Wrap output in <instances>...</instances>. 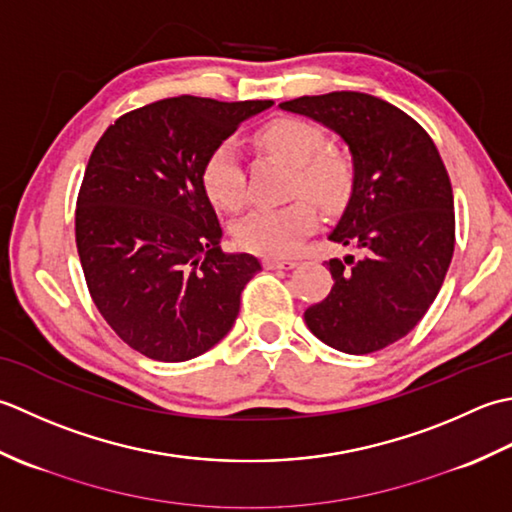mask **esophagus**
<instances>
[{"mask_svg":"<svg viewBox=\"0 0 512 512\" xmlns=\"http://www.w3.org/2000/svg\"><path fill=\"white\" fill-rule=\"evenodd\" d=\"M298 263L294 258H265V267L267 269H291Z\"/></svg>","mask_w":512,"mask_h":512,"instance_id":"34e87169","label":"esophagus"}]
</instances>
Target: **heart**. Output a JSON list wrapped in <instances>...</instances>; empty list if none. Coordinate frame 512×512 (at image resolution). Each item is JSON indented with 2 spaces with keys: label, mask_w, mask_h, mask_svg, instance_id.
I'll return each instance as SVG.
<instances>
[{
  "label": "heart",
  "mask_w": 512,
  "mask_h": 512,
  "mask_svg": "<svg viewBox=\"0 0 512 512\" xmlns=\"http://www.w3.org/2000/svg\"><path fill=\"white\" fill-rule=\"evenodd\" d=\"M260 145L294 165L291 194H309L327 212H336L349 201L353 165L338 150L325 148V134L314 123L283 117L267 123L256 134ZM207 196L225 210L245 203V170L236 141L225 139L207 154L203 163ZM318 210L307 196L278 207H258L236 225V241L249 252L265 256L291 254L302 236L318 227Z\"/></svg>",
  "instance_id": "1"
}]
</instances>
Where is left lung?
Returning a JSON list of instances; mask_svg holds the SVG:
<instances>
[{
	"label": "left lung",
	"mask_w": 512,
	"mask_h": 512,
	"mask_svg": "<svg viewBox=\"0 0 512 512\" xmlns=\"http://www.w3.org/2000/svg\"><path fill=\"white\" fill-rule=\"evenodd\" d=\"M349 145L353 187L329 241L362 249L329 260L333 287L305 311L329 347L364 356L404 338L440 291L455 249L453 187L433 139L389 101L329 92L280 103Z\"/></svg>",
	"instance_id": "obj_1"
}]
</instances>
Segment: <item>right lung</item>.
<instances>
[{
	"label": "right lung",
	"mask_w": 512,
	"mask_h": 512,
	"mask_svg": "<svg viewBox=\"0 0 512 512\" xmlns=\"http://www.w3.org/2000/svg\"><path fill=\"white\" fill-rule=\"evenodd\" d=\"M274 101L172 97L125 112L90 154L75 236L88 291L114 333L145 358L183 362L221 342L256 271L221 252L203 163Z\"/></svg>",
	"instance_id": "add662e5"
}]
</instances>
